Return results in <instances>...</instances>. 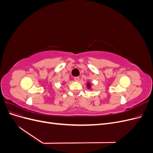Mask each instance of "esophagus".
<instances>
[{"instance_id":"34e87169","label":"esophagus","mask_w":153,"mask_h":153,"mask_svg":"<svg viewBox=\"0 0 153 153\" xmlns=\"http://www.w3.org/2000/svg\"><path fill=\"white\" fill-rule=\"evenodd\" d=\"M74 79H75V80L76 81V82H78L80 80V78L78 77V76H76V77H75L74 78Z\"/></svg>"}]
</instances>
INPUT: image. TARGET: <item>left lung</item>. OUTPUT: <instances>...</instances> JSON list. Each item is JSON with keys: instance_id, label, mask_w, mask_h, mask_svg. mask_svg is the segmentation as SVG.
<instances>
[{"instance_id": "1", "label": "left lung", "mask_w": 153, "mask_h": 153, "mask_svg": "<svg viewBox=\"0 0 153 153\" xmlns=\"http://www.w3.org/2000/svg\"><path fill=\"white\" fill-rule=\"evenodd\" d=\"M86 86H87L88 89H92V85H91V84L90 82H87V84H86Z\"/></svg>"}]
</instances>
